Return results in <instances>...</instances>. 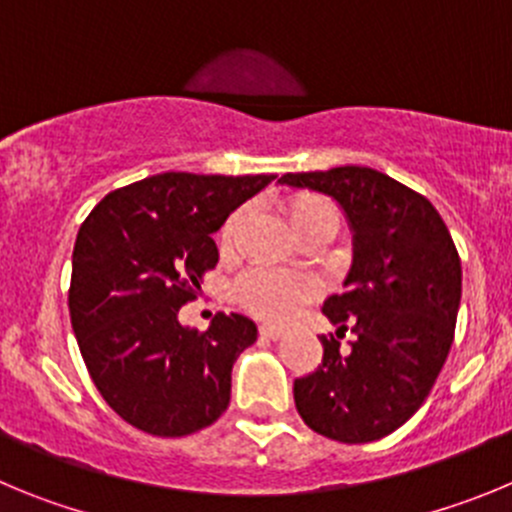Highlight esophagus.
I'll list each match as a JSON object with an SVG mask.
<instances>
[{"label":"esophagus","mask_w":512,"mask_h":512,"mask_svg":"<svg viewBox=\"0 0 512 512\" xmlns=\"http://www.w3.org/2000/svg\"><path fill=\"white\" fill-rule=\"evenodd\" d=\"M260 336L262 339H280V336H283V329H280V326H273V324H262Z\"/></svg>","instance_id":"esophagus-1"}]
</instances>
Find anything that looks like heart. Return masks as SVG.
I'll return each mask as SVG.
<instances>
[{
  "label": "heart",
  "instance_id": "obj_1",
  "mask_svg": "<svg viewBox=\"0 0 512 512\" xmlns=\"http://www.w3.org/2000/svg\"><path fill=\"white\" fill-rule=\"evenodd\" d=\"M288 219L293 232L301 234L316 222H339L334 204L313 193H301L288 204ZM245 222L242 211H234L219 232V250L229 252ZM319 296V283L303 273H275V270H252L234 285V301L252 316L273 324L290 321L306 303Z\"/></svg>",
  "mask_w": 512,
  "mask_h": 512
}]
</instances>
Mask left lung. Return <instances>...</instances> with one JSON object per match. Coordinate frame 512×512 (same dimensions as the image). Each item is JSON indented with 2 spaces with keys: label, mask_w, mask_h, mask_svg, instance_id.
Segmentation results:
<instances>
[{
  "label": "left lung",
  "mask_w": 512,
  "mask_h": 512,
  "mask_svg": "<svg viewBox=\"0 0 512 512\" xmlns=\"http://www.w3.org/2000/svg\"><path fill=\"white\" fill-rule=\"evenodd\" d=\"M280 183L336 199L354 232L344 293L326 298L336 334L321 365L293 382L303 423L326 439L367 444L423 405L449 357L462 298V260L434 204L380 170L342 165L285 173ZM352 330L355 342L338 339Z\"/></svg>",
  "instance_id": "1"
}]
</instances>
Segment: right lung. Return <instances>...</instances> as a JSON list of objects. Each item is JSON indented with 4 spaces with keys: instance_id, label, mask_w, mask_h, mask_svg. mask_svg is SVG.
<instances>
[{
    "instance_id": "right-lung-1",
    "label": "right lung",
    "mask_w": 512,
    "mask_h": 512,
    "mask_svg": "<svg viewBox=\"0 0 512 512\" xmlns=\"http://www.w3.org/2000/svg\"><path fill=\"white\" fill-rule=\"evenodd\" d=\"M275 176L160 173L107 193L73 247V334L101 398L153 436H188L227 411L232 365L257 339L239 313L178 321L219 250L211 234Z\"/></svg>"
}]
</instances>
